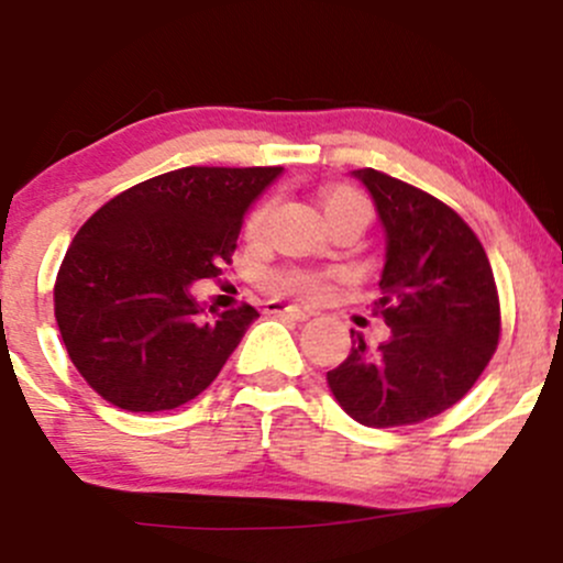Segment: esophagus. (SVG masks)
Wrapping results in <instances>:
<instances>
[{"label": "esophagus", "mask_w": 563, "mask_h": 563, "mask_svg": "<svg viewBox=\"0 0 563 563\" xmlns=\"http://www.w3.org/2000/svg\"><path fill=\"white\" fill-rule=\"evenodd\" d=\"M264 312L273 314V318H283V320H307L309 314L303 312V309H296V307H288V303H280V301H269L267 307H264Z\"/></svg>", "instance_id": "obj_1"}]
</instances>
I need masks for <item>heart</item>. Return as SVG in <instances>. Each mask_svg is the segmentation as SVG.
I'll list each match as a JSON object with an SVG mask.
<instances>
[{"mask_svg": "<svg viewBox=\"0 0 563 563\" xmlns=\"http://www.w3.org/2000/svg\"><path fill=\"white\" fill-rule=\"evenodd\" d=\"M269 211H273V200L264 198L251 209L249 219H245V238L249 241H260L264 235V228H267ZM322 211H325V219L331 228L335 224H360V228H367L373 219V203L367 200L357 187L339 185L331 187V190L322 192ZM328 286H331V273H322V269H280V273H273L267 277V288L273 290L275 296H294V299L301 301H314L325 294Z\"/></svg>", "mask_w": 563, "mask_h": 563, "instance_id": "heart-1", "label": "heart"}]
</instances>
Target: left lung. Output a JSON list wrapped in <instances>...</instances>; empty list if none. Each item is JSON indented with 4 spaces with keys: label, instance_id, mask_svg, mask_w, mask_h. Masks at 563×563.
<instances>
[{
    "label": "left lung",
    "instance_id": "left-lung-1",
    "mask_svg": "<svg viewBox=\"0 0 563 563\" xmlns=\"http://www.w3.org/2000/svg\"><path fill=\"white\" fill-rule=\"evenodd\" d=\"M386 228V264L373 314L391 335L352 352L328 386L357 423L412 426L468 394L500 341V296L484 245L448 203L376 169L354 172Z\"/></svg>",
    "mask_w": 563,
    "mask_h": 563
}]
</instances>
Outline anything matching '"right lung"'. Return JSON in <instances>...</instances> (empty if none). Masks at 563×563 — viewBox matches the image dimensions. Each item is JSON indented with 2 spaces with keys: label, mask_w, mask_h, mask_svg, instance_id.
<instances>
[{
  "label": "right lung",
  "mask_w": 563,
  "mask_h": 563,
  "mask_svg": "<svg viewBox=\"0 0 563 563\" xmlns=\"http://www.w3.org/2000/svg\"><path fill=\"white\" fill-rule=\"evenodd\" d=\"M280 166H185L95 211L55 277V320L89 389L129 412L190 402L260 318L251 303L203 318L190 283L232 262L245 209Z\"/></svg>",
  "instance_id": "add662e5"
}]
</instances>
